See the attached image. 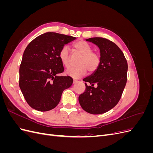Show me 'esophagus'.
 <instances>
[{"label":"esophagus","mask_w":153,"mask_h":153,"mask_svg":"<svg viewBox=\"0 0 153 153\" xmlns=\"http://www.w3.org/2000/svg\"><path fill=\"white\" fill-rule=\"evenodd\" d=\"M78 82V80H76V79H74L73 80V84H76V83Z\"/></svg>","instance_id":"esophagus-1"}]
</instances>
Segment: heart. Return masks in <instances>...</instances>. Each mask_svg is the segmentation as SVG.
Listing matches in <instances>:
<instances>
[{"label":"heart","mask_w":153,"mask_h":153,"mask_svg":"<svg viewBox=\"0 0 153 153\" xmlns=\"http://www.w3.org/2000/svg\"><path fill=\"white\" fill-rule=\"evenodd\" d=\"M74 50L81 55L75 67L68 68L66 74L73 78H79L84 75L87 70L91 73L95 71L98 68L101 62V56L99 53L92 51L91 45L86 41L80 40L73 45ZM61 63L66 68L71 64V56L67 47H64L60 50L59 54Z\"/></svg>","instance_id":"heart-1"}]
</instances>
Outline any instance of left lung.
I'll use <instances>...</instances> for the list:
<instances>
[{
    "mask_svg": "<svg viewBox=\"0 0 153 153\" xmlns=\"http://www.w3.org/2000/svg\"><path fill=\"white\" fill-rule=\"evenodd\" d=\"M86 41L100 48L101 62L93 74L83 79L85 90L78 101L85 112L101 114L114 108L121 99L127 82L128 63L121 50L109 39L91 38Z\"/></svg>",
    "mask_w": 153,
    "mask_h": 153,
    "instance_id": "1",
    "label": "left lung"
}]
</instances>
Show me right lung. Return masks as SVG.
Wrapping results in <instances>:
<instances>
[{"label":"right lung","mask_w":153,"mask_h":153,"mask_svg":"<svg viewBox=\"0 0 153 153\" xmlns=\"http://www.w3.org/2000/svg\"><path fill=\"white\" fill-rule=\"evenodd\" d=\"M75 37L46 32L32 40L26 47L20 66L19 85L30 107L41 112L54 108L63 91L73 84L69 76H57L64 71L60 50Z\"/></svg>","instance_id":"add662e5"}]
</instances>
